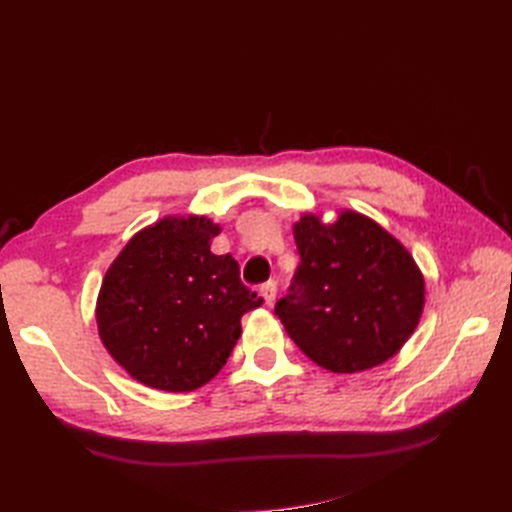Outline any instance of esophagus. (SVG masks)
<instances>
[{
  "mask_svg": "<svg viewBox=\"0 0 512 512\" xmlns=\"http://www.w3.org/2000/svg\"><path fill=\"white\" fill-rule=\"evenodd\" d=\"M259 295L264 297L266 306H273V301L277 297V281H266V284L259 288Z\"/></svg>",
  "mask_w": 512,
  "mask_h": 512,
  "instance_id": "1",
  "label": "esophagus"
}]
</instances>
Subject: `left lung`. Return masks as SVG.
Returning <instances> with one entry per match:
<instances>
[{
	"label": "left lung",
	"mask_w": 512,
	"mask_h": 512,
	"mask_svg": "<svg viewBox=\"0 0 512 512\" xmlns=\"http://www.w3.org/2000/svg\"><path fill=\"white\" fill-rule=\"evenodd\" d=\"M292 235L301 264L275 314L299 350L334 374L365 372L396 356L424 308V277L409 250L350 209L332 224L303 213Z\"/></svg>",
	"instance_id": "left-lung-1"
}]
</instances>
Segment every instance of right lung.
<instances>
[{
  "instance_id": "add662e5",
  "label": "right lung",
  "mask_w": 512,
  "mask_h": 512,
  "mask_svg": "<svg viewBox=\"0 0 512 512\" xmlns=\"http://www.w3.org/2000/svg\"><path fill=\"white\" fill-rule=\"evenodd\" d=\"M222 226L206 215H167L129 239L96 299L105 350L151 389L193 391L220 372L242 317L264 303L231 255H213Z\"/></svg>"
}]
</instances>
